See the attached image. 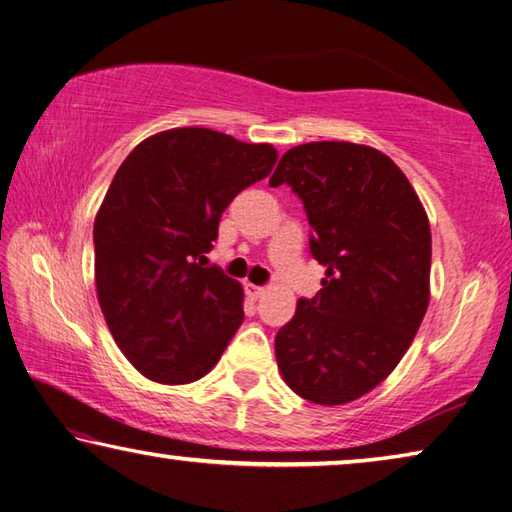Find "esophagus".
<instances>
[{"instance_id":"34e87169","label":"esophagus","mask_w":512,"mask_h":512,"mask_svg":"<svg viewBox=\"0 0 512 512\" xmlns=\"http://www.w3.org/2000/svg\"><path fill=\"white\" fill-rule=\"evenodd\" d=\"M266 293V289L264 287H259V284H246V296L250 298V300H259Z\"/></svg>"}]
</instances>
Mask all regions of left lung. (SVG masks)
I'll return each mask as SVG.
<instances>
[{"label":"left lung","mask_w":512,"mask_h":512,"mask_svg":"<svg viewBox=\"0 0 512 512\" xmlns=\"http://www.w3.org/2000/svg\"><path fill=\"white\" fill-rule=\"evenodd\" d=\"M282 183L305 203L327 271L277 332V368L314 404L359 400L395 370L429 307L427 212L402 169L363 144L293 146L271 176Z\"/></svg>","instance_id":"obj_1"}]
</instances>
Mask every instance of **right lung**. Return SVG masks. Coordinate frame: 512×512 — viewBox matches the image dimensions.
I'll return each instance as SVG.
<instances>
[{
  "label": "right lung",
  "mask_w": 512,
  "mask_h": 512,
  "mask_svg": "<svg viewBox=\"0 0 512 512\" xmlns=\"http://www.w3.org/2000/svg\"><path fill=\"white\" fill-rule=\"evenodd\" d=\"M271 144L210 128L146 137L94 219V282L112 339L158 384L205 377L244 320V289L205 253L225 207L275 167Z\"/></svg>",
  "instance_id": "add662e5"
}]
</instances>
